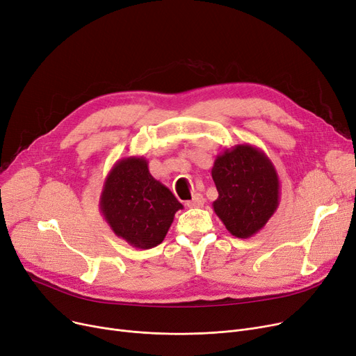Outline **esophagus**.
I'll list each match as a JSON object with an SVG mask.
<instances>
[{
    "label": "esophagus",
    "instance_id": "esophagus-1",
    "mask_svg": "<svg viewBox=\"0 0 356 356\" xmlns=\"http://www.w3.org/2000/svg\"><path fill=\"white\" fill-rule=\"evenodd\" d=\"M186 204H188L189 208H202L203 204H204V197H203L200 193H196V195L193 196V199L189 200Z\"/></svg>",
    "mask_w": 356,
    "mask_h": 356
}]
</instances>
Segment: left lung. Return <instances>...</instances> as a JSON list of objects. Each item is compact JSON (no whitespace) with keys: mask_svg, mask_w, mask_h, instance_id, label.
<instances>
[{"mask_svg":"<svg viewBox=\"0 0 356 356\" xmlns=\"http://www.w3.org/2000/svg\"><path fill=\"white\" fill-rule=\"evenodd\" d=\"M212 179L218 189L213 211L236 238L266 227L280 204V180L268 156L255 145L236 144L216 156Z\"/></svg>","mask_w":356,"mask_h":356,"instance_id":"8db88e82","label":"left lung"}]
</instances>
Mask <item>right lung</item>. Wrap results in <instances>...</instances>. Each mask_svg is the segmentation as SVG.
Segmentation results:
<instances>
[{
	"mask_svg": "<svg viewBox=\"0 0 356 356\" xmlns=\"http://www.w3.org/2000/svg\"><path fill=\"white\" fill-rule=\"evenodd\" d=\"M99 209L118 238L134 248L149 250L161 244L183 204L152 176L144 157L131 156L112 165L104 181Z\"/></svg>",
	"mask_w": 356,
	"mask_h": 356,
	"instance_id": "1",
	"label": "right lung"
}]
</instances>
